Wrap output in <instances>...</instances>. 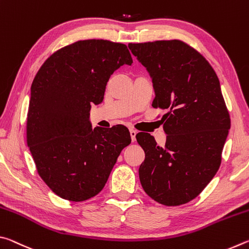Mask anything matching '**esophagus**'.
Here are the masks:
<instances>
[{
	"mask_svg": "<svg viewBox=\"0 0 249 249\" xmlns=\"http://www.w3.org/2000/svg\"><path fill=\"white\" fill-rule=\"evenodd\" d=\"M129 134H130V138H132V142L136 141V134H137L136 130L133 129V128H130L129 129Z\"/></svg>",
	"mask_w": 249,
	"mask_h": 249,
	"instance_id": "1",
	"label": "esophagus"
}]
</instances>
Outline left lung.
Here are the masks:
<instances>
[{
    "mask_svg": "<svg viewBox=\"0 0 249 249\" xmlns=\"http://www.w3.org/2000/svg\"><path fill=\"white\" fill-rule=\"evenodd\" d=\"M128 48L153 80V107L168 111L161 119L165 146L148 133L136 135L145 151L138 170L142 187L159 203L184 204L200 195L221 165L231 120L220 80L201 53L180 40Z\"/></svg>",
    "mask_w": 249,
    "mask_h": 249,
    "instance_id": "8db88e82",
    "label": "left lung"
}]
</instances>
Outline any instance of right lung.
I'll use <instances>...</instances> for the list:
<instances>
[{
	"mask_svg": "<svg viewBox=\"0 0 249 249\" xmlns=\"http://www.w3.org/2000/svg\"><path fill=\"white\" fill-rule=\"evenodd\" d=\"M133 59L124 44L80 40L52 54L34 78L27 145L41 179L62 199L81 202L102 190L128 129L92 128L91 105L103 102L111 74Z\"/></svg>",
	"mask_w": 249,
	"mask_h": 249,
	"instance_id": "1",
	"label": "right lung"
}]
</instances>
